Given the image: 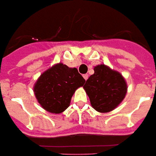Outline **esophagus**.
I'll return each mask as SVG.
<instances>
[{
  "label": "esophagus",
  "instance_id": "34e87169",
  "mask_svg": "<svg viewBox=\"0 0 156 156\" xmlns=\"http://www.w3.org/2000/svg\"><path fill=\"white\" fill-rule=\"evenodd\" d=\"M83 77H84V79L85 80H88V74L83 75Z\"/></svg>",
  "mask_w": 156,
  "mask_h": 156
}]
</instances>
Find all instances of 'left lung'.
<instances>
[{
    "label": "left lung",
    "instance_id": "8db88e82",
    "mask_svg": "<svg viewBox=\"0 0 156 156\" xmlns=\"http://www.w3.org/2000/svg\"><path fill=\"white\" fill-rule=\"evenodd\" d=\"M84 86L91 105L99 113H109L122 102L127 84L122 75L105 64L95 66Z\"/></svg>",
    "mask_w": 156,
    "mask_h": 156
}]
</instances>
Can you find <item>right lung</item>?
Instances as JSON below:
<instances>
[{
    "instance_id": "obj_1",
    "label": "right lung",
    "mask_w": 156,
    "mask_h": 156,
    "mask_svg": "<svg viewBox=\"0 0 156 156\" xmlns=\"http://www.w3.org/2000/svg\"><path fill=\"white\" fill-rule=\"evenodd\" d=\"M84 83L76 68L58 63L41 74L34 85V93L45 110L58 114L68 109L76 90Z\"/></svg>"
}]
</instances>
